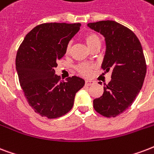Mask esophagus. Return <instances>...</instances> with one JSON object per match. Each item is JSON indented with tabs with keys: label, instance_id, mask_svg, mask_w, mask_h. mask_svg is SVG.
I'll return each instance as SVG.
<instances>
[{
	"label": "esophagus",
	"instance_id": "34e87169",
	"mask_svg": "<svg viewBox=\"0 0 154 154\" xmlns=\"http://www.w3.org/2000/svg\"><path fill=\"white\" fill-rule=\"evenodd\" d=\"M92 84H94L93 81H91V80H86L85 81V85H87V86H91Z\"/></svg>",
	"mask_w": 154,
	"mask_h": 154
}]
</instances>
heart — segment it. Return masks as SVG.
I'll return each mask as SVG.
<instances>
[{
	"label": "heart",
	"mask_w": 154,
	"mask_h": 154,
	"mask_svg": "<svg viewBox=\"0 0 154 154\" xmlns=\"http://www.w3.org/2000/svg\"><path fill=\"white\" fill-rule=\"evenodd\" d=\"M84 40L91 49L96 47L97 45H100V37L97 35L93 32L88 33L84 36ZM71 47H72V43L69 42L66 45V53L69 54L71 50ZM94 65L91 64V63H88V62H82L79 63L76 66V70L77 72L81 75L82 76L84 77H88V76L92 74V70L94 69Z\"/></svg>",
	"instance_id": "obj_1"
}]
</instances>
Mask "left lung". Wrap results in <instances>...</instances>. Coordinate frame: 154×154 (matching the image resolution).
Here are the masks:
<instances>
[{"label": "left lung", "instance_id": "8db88e82", "mask_svg": "<svg viewBox=\"0 0 154 154\" xmlns=\"http://www.w3.org/2000/svg\"><path fill=\"white\" fill-rule=\"evenodd\" d=\"M88 26L105 36L106 52L101 67L112 71L111 80L104 84L103 94L94 99L93 107L102 116L114 118L132 105L141 89L147 69L143 49L135 33L115 21Z\"/></svg>", "mask_w": 154, "mask_h": 154}]
</instances>
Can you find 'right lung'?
<instances>
[{"mask_svg": "<svg viewBox=\"0 0 154 154\" xmlns=\"http://www.w3.org/2000/svg\"><path fill=\"white\" fill-rule=\"evenodd\" d=\"M80 26L65 23L40 24L26 34L18 48L15 63L19 84L29 106L42 117L57 119L67 114L76 92L84 87V80L77 76L61 81L54 70Z\"/></svg>", "mask_w": 154, "mask_h": 154, "instance_id": "add662e5", "label": "right lung"}]
</instances>
